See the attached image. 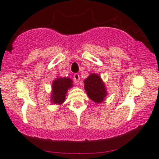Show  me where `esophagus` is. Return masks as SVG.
<instances>
[{
    "instance_id": "1",
    "label": "esophagus",
    "mask_w": 159,
    "mask_h": 159,
    "mask_svg": "<svg viewBox=\"0 0 159 159\" xmlns=\"http://www.w3.org/2000/svg\"><path fill=\"white\" fill-rule=\"evenodd\" d=\"M73 78H74V80H75V81L76 82V83H78V82H79V80H80V75H78V74L75 73V75H74V76H73Z\"/></svg>"
}]
</instances>
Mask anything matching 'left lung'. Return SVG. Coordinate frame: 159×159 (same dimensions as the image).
I'll return each instance as SVG.
<instances>
[{
    "instance_id": "left-lung-1",
    "label": "left lung",
    "mask_w": 159,
    "mask_h": 159,
    "mask_svg": "<svg viewBox=\"0 0 159 159\" xmlns=\"http://www.w3.org/2000/svg\"><path fill=\"white\" fill-rule=\"evenodd\" d=\"M84 89L88 97L95 103H101L106 100L107 91L105 84L99 75L91 73L84 79Z\"/></svg>"
}]
</instances>
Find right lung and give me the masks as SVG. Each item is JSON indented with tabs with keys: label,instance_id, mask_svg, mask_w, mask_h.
Here are the masks:
<instances>
[{
	"label": "right lung",
	"instance_id": "add662e5",
	"mask_svg": "<svg viewBox=\"0 0 159 159\" xmlns=\"http://www.w3.org/2000/svg\"><path fill=\"white\" fill-rule=\"evenodd\" d=\"M73 81L68 77H57L52 83L51 95V103L61 105L65 101L68 89L73 86Z\"/></svg>",
	"mask_w": 159,
	"mask_h": 159
}]
</instances>
